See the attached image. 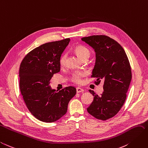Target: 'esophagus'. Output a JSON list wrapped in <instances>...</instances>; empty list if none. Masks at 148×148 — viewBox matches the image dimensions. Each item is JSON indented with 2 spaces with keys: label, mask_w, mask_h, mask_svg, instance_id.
Segmentation results:
<instances>
[{
  "label": "esophagus",
  "mask_w": 148,
  "mask_h": 148,
  "mask_svg": "<svg viewBox=\"0 0 148 148\" xmlns=\"http://www.w3.org/2000/svg\"><path fill=\"white\" fill-rule=\"evenodd\" d=\"M83 91H84V90L82 89V88H79V87H77V92L78 93L83 92Z\"/></svg>",
  "instance_id": "1"
}]
</instances>
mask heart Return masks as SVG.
Here are the masks:
<instances>
[{"label":"heart","mask_w":148,"mask_h":148,"mask_svg":"<svg viewBox=\"0 0 148 148\" xmlns=\"http://www.w3.org/2000/svg\"><path fill=\"white\" fill-rule=\"evenodd\" d=\"M75 52L77 53L78 57L82 60L84 58H88L91 55L90 50L85 46L82 45H77L74 49ZM67 57V54L63 53L61 55L59 58L60 65L63 66L66 63V60ZM85 75V73L84 71H75L71 74L70 77V80L73 83L79 84L82 82V78Z\"/></svg>","instance_id":"obj_1"}]
</instances>
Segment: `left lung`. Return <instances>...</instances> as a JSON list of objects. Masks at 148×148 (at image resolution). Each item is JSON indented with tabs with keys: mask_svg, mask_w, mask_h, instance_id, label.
Wrapping results in <instances>:
<instances>
[{
	"mask_svg": "<svg viewBox=\"0 0 148 148\" xmlns=\"http://www.w3.org/2000/svg\"><path fill=\"white\" fill-rule=\"evenodd\" d=\"M82 40L95 49L97 58L91 77L97 78L96 85L103 82L104 89L100 96L89 90L94 99L87 111L105 121L114 116L125 102L132 78L131 65L123 48L108 36L92 35Z\"/></svg>",
	"mask_w": 148,
	"mask_h": 148,
	"instance_id": "8db88e82",
	"label": "left lung"
}]
</instances>
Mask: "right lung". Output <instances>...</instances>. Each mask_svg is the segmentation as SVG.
I'll return each instance as SVG.
<instances>
[{"mask_svg":"<svg viewBox=\"0 0 148 148\" xmlns=\"http://www.w3.org/2000/svg\"><path fill=\"white\" fill-rule=\"evenodd\" d=\"M70 39L48 42L28 53L19 69V86L30 112L38 120L52 123L67 111L77 93L73 86L56 91L49 86L54 74L60 71L59 58Z\"/></svg>","mask_w":148,"mask_h":148,"instance_id":"1","label":"right lung"}]
</instances>
